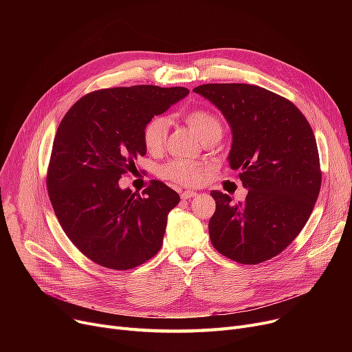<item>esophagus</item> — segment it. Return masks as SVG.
Instances as JSON below:
<instances>
[{
  "label": "esophagus",
  "instance_id": "34e87169",
  "mask_svg": "<svg viewBox=\"0 0 352 352\" xmlns=\"http://www.w3.org/2000/svg\"><path fill=\"white\" fill-rule=\"evenodd\" d=\"M198 194L195 192V191H182L181 192V198L182 199H188V198H191V197H197Z\"/></svg>",
  "mask_w": 352,
  "mask_h": 352
}]
</instances>
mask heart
Wrapping results in <instances>:
<instances>
[{
  "label": "heart",
  "instance_id": "heart-1",
  "mask_svg": "<svg viewBox=\"0 0 352 352\" xmlns=\"http://www.w3.org/2000/svg\"><path fill=\"white\" fill-rule=\"evenodd\" d=\"M184 120L199 135V138L207 142L211 140H219L223 135V121L210 109H191L184 114ZM168 120L166 117L157 116L148 121L142 131V141L150 153H158L162 150L166 135H168ZM210 168L206 164L191 162L184 160H174L161 166L160 174L173 182L187 187H197L204 181Z\"/></svg>",
  "mask_w": 352,
  "mask_h": 352
}]
</instances>
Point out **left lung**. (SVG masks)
<instances>
[{
  "label": "left lung",
  "instance_id": "obj_1",
  "mask_svg": "<svg viewBox=\"0 0 352 352\" xmlns=\"http://www.w3.org/2000/svg\"><path fill=\"white\" fill-rule=\"evenodd\" d=\"M194 92L228 121L230 166L248 190L244 202L212 191L215 212L208 231L214 248L254 265L283 252L304 226L321 188L317 141L289 100L251 84H204Z\"/></svg>",
  "mask_w": 352,
  "mask_h": 352
}]
</instances>
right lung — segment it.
<instances>
[{
  "label": "right lung",
  "instance_id": "obj_1",
  "mask_svg": "<svg viewBox=\"0 0 352 352\" xmlns=\"http://www.w3.org/2000/svg\"><path fill=\"white\" fill-rule=\"evenodd\" d=\"M188 92L157 85L98 89L60 122L47 173L50 201L71 243L96 264L125 271L161 250L166 217L179 195L154 181L141 197L118 181L146 153L145 124Z\"/></svg>",
  "mask_w": 352,
  "mask_h": 352
}]
</instances>
